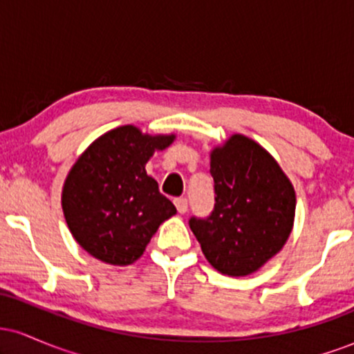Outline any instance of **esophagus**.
<instances>
[{
	"mask_svg": "<svg viewBox=\"0 0 354 354\" xmlns=\"http://www.w3.org/2000/svg\"><path fill=\"white\" fill-rule=\"evenodd\" d=\"M174 206H176L178 213H186L188 211V200L186 198H178V200H174Z\"/></svg>",
	"mask_w": 354,
	"mask_h": 354,
	"instance_id": "obj_1",
	"label": "esophagus"
}]
</instances>
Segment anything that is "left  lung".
I'll return each instance as SVG.
<instances>
[{"instance_id":"obj_1","label":"left lung","mask_w":354,"mask_h":354,"mask_svg":"<svg viewBox=\"0 0 354 354\" xmlns=\"http://www.w3.org/2000/svg\"><path fill=\"white\" fill-rule=\"evenodd\" d=\"M214 209L191 218L203 254L219 273L248 276L270 261L293 230L296 194L263 146L233 135L211 151Z\"/></svg>"}]
</instances>
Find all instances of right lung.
<instances>
[{
	"label": "right lung",
	"instance_id": "1",
	"mask_svg": "<svg viewBox=\"0 0 354 354\" xmlns=\"http://www.w3.org/2000/svg\"><path fill=\"white\" fill-rule=\"evenodd\" d=\"M174 135H145L126 124L104 133L84 149L61 193L64 219L78 245L115 266L135 263L176 208L146 174L154 151Z\"/></svg>",
	"mask_w": 354,
	"mask_h": 354
}]
</instances>
